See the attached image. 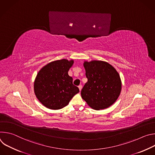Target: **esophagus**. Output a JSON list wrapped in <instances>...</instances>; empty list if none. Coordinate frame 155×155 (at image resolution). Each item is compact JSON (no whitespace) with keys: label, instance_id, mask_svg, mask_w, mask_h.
<instances>
[{"label":"esophagus","instance_id":"34e87169","mask_svg":"<svg viewBox=\"0 0 155 155\" xmlns=\"http://www.w3.org/2000/svg\"><path fill=\"white\" fill-rule=\"evenodd\" d=\"M78 88H79L80 91H81V89H82V85H79V86H78Z\"/></svg>","mask_w":155,"mask_h":155}]
</instances>
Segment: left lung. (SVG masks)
I'll return each mask as SVG.
<instances>
[{
    "mask_svg": "<svg viewBox=\"0 0 155 155\" xmlns=\"http://www.w3.org/2000/svg\"><path fill=\"white\" fill-rule=\"evenodd\" d=\"M83 65L87 81L81 91V97L95 110L105 109L112 105L121 90L118 72L112 65L102 61H85Z\"/></svg>",
    "mask_w": 155,
    "mask_h": 155,
    "instance_id": "obj_1",
    "label": "left lung"
}]
</instances>
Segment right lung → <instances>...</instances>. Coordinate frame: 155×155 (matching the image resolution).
<instances>
[{"label":"right lung","instance_id":"obj_1","mask_svg":"<svg viewBox=\"0 0 155 155\" xmlns=\"http://www.w3.org/2000/svg\"><path fill=\"white\" fill-rule=\"evenodd\" d=\"M73 64V60H58L44 66L38 72L34 81V92L44 106L61 109L79 92L78 87L73 84L72 77L68 75Z\"/></svg>","mask_w":155,"mask_h":155}]
</instances>
